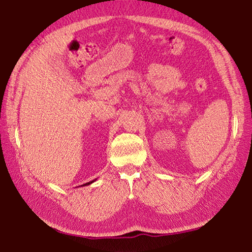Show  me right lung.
<instances>
[{
  "label": "right lung",
  "mask_w": 252,
  "mask_h": 252,
  "mask_svg": "<svg viewBox=\"0 0 252 252\" xmlns=\"http://www.w3.org/2000/svg\"><path fill=\"white\" fill-rule=\"evenodd\" d=\"M95 180H94V181H91V182H89V183H86V184H84V185H81V186H86V185H90V184H93V183L94 182Z\"/></svg>",
  "instance_id": "add662e5"
}]
</instances>
